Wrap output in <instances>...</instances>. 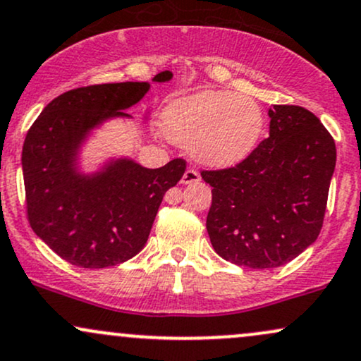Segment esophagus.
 Wrapping results in <instances>:
<instances>
[{
	"mask_svg": "<svg viewBox=\"0 0 361 361\" xmlns=\"http://www.w3.org/2000/svg\"><path fill=\"white\" fill-rule=\"evenodd\" d=\"M199 180H201L199 172L194 171V169H190V167L184 172V176H182V184H194V182H199Z\"/></svg>",
	"mask_w": 361,
	"mask_h": 361,
	"instance_id": "34e87169",
	"label": "esophagus"
}]
</instances>
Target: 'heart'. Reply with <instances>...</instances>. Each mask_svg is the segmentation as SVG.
Masks as SVG:
<instances>
[{
	"instance_id": "obj_1",
	"label": "heart",
	"mask_w": 361,
	"mask_h": 361,
	"mask_svg": "<svg viewBox=\"0 0 361 361\" xmlns=\"http://www.w3.org/2000/svg\"><path fill=\"white\" fill-rule=\"evenodd\" d=\"M164 130L202 164L228 167L255 148L264 130V113L247 96L202 91L173 101L164 113Z\"/></svg>"
}]
</instances>
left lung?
I'll list each match as a JSON object with an SVG mask.
<instances>
[{
  "label": "left lung",
  "instance_id": "1",
  "mask_svg": "<svg viewBox=\"0 0 361 361\" xmlns=\"http://www.w3.org/2000/svg\"><path fill=\"white\" fill-rule=\"evenodd\" d=\"M270 133L233 167L201 171L213 188L206 228L214 252L248 269H275L323 228L336 145L316 114L274 104Z\"/></svg>",
  "mask_w": 361,
  "mask_h": 361
}]
</instances>
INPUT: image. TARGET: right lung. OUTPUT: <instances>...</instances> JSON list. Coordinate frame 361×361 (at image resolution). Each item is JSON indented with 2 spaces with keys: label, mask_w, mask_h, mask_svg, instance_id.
I'll return each mask as SVG.
<instances>
[{
  "label": "right lung",
  "mask_w": 361,
  "mask_h": 361,
  "mask_svg": "<svg viewBox=\"0 0 361 361\" xmlns=\"http://www.w3.org/2000/svg\"><path fill=\"white\" fill-rule=\"evenodd\" d=\"M172 78L169 71L154 80ZM147 82L94 84L57 96L30 126L21 152L25 202L32 230L69 264L106 269L145 247L164 194L182 179L185 160L160 169L118 160L94 177L74 167L87 130L106 118L128 116Z\"/></svg>",
  "instance_id": "add662e5"
}]
</instances>
